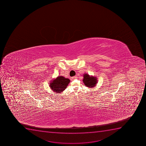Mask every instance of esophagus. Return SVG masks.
I'll use <instances>...</instances> for the list:
<instances>
[{
  "instance_id": "34e87169",
  "label": "esophagus",
  "mask_w": 146,
  "mask_h": 146,
  "mask_svg": "<svg viewBox=\"0 0 146 146\" xmlns=\"http://www.w3.org/2000/svg\"><path fill=\"white\" fill-rule=\"evenodd\" d=\"M76 78H77V76H74V77H72V78H71V79H72V80H74V79H76Z\"/></svg>"
}]
</instances>
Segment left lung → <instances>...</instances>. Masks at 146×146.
<instances>
[{
    "label": "left lung",
    "instance_id": "8db88e82",
    "mask_svg": "<svg viewBox=\"0 0 146 146\" xmlns=\"http://www.w3.org/2000/svg\"><path fill=\"white\" fill-rule=\"evenodd\" d=\"M83 82L86 87L88 88H94L95 87L97 83V78L96 77H93L92 76L89 75L88 74L83 75Z\"/></svg>",
    "mask_w": 146,
    "mask_h": 146
}]
</instances>
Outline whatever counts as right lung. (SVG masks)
Segmentation results:
<instances>
[{"label": "right lung", "mask_w": 146, "mask_h": 146, "mask_svg": "<svg viewBox=\"0 0 146 146\" xmlns=\"http://www.w3.org/2000/svg\"><path fill=\"white\" fill-rule=\"evenodd\" d=\"M70 80L63 76H58L52 80L50 82L49 87L51 89L56 93H61L66 88Z\"/></svg>", "instance_id": "1"}]
</instances>
